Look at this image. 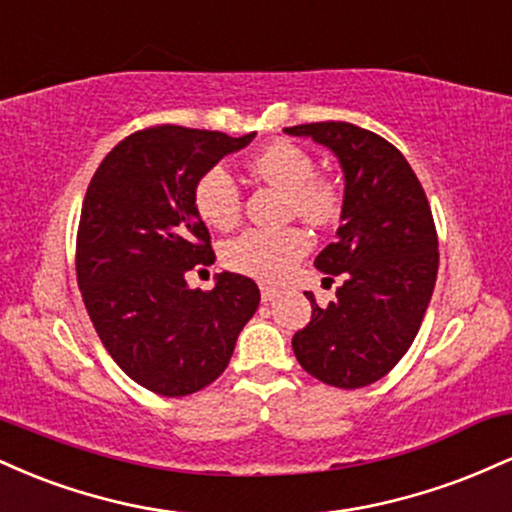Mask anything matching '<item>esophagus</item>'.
I'll use <instances>...</instances> for the list:
<instances>
[{
  "label": "esophagus",
  "instance_id": "esophagus-1",
  "mask_svg": "<svg viewBox=\"0 0 512 512\" xmlns=\"http://www.w3.org/2000/svg\"><path fill=\"white\" fill-rule=\"evenodd\" d=\"M276 298H279V291L272 289V286H262V301L264 303H272V301H276Z\"/></svg>",
  "mask_w": 512,
  "mask_h": 512
}]
</instances>
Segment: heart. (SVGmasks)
I'll use <instances>...</instances> for the list:
<instances>
[{
	"mask_svg": "<svg viewBox=\"0 0 512 512\" xmlns=\"http://www.w3.org/2000/svg\"><path fill=\"white\" fill-rule=\"evenodd\" d=\"M250 173L279 190L289 192V209L301 219L325 226L337 219L342 209L337 185L315 178V161L301 146L272 142L250 158ZM195 207L202 221L211 228L226 231L240 216L238 182L226 166L209 168L195 187ZM310 238L303 228L289 226L279 231L248 228L223 245V262L233 272L260 281H279L291 272L305 252Z\"/></svg>",
	"mask_w": 512,
	"mask_h": 512,
	"instance_id": "1",
	"label": "heart"
}]
</instances>
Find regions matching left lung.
<instances>
[{
  "mask_svg": "<svg viewBox=\"0 0 512 512\" xmlns=\"http://www.w3.org/2000/svg\"><path fill=\"white\" fill-rule=\"evenodd\" d=\"M284 132L330 149L344 175L342 226L315 257L322 274H342L344 284L327 308L305 291L313 317L293 334V354L322 383L366 387L407 354L431 303L438 274L431 207L407 158L378 134L351 122Z\"/></svg>",
  "mask_w": 512,
  "mask_h": 512,
  "instance_id": "1",
  "label": "left lung"
}]
</instances>
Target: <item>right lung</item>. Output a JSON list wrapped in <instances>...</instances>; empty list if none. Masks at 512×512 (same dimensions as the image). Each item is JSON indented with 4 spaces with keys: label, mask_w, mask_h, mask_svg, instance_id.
<instances>
[{
    "label": "right lung",
    "mask_w": 512,
    "mask_h": 512,
    "mask_svg": "<svg viewBox=\"0 0 512 512\" xmlns=\"http://www.w3.org/2000/svg\"><path fill=\"white\" fill-rule=\"evenodd\" d=\"M252 139L144 129L103 158L86 190L76 238L81 296L113 361L156 395L185 397L214 383L260 305V289L243 274H216L211 291L185 279L216 260L195 207L197 180Z\"/></svg>",
    "instance_id": "obj_1"
}]
</instances>
